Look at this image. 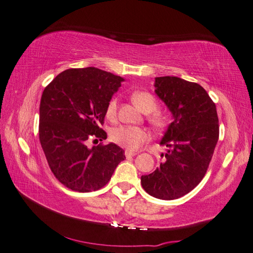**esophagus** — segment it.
Returning a JSON list of instances; mask_svg holds the SVG:
<instances>
[{
  "label": "esophagus",
  "mask_w": 253,
  "mask_h": 253,
  "mask_svg": "<svg viewBox=\"0 0 253 253\" xmlns=\"http://www.w3.org/2000/svg\"><path fill=\"white\" fill-rule=\"evenodd\" d=\"M125 155H126V158H131V157H135V155H136V152L128 151V150H126V151H125Z\"/></svg>",
  "instance_id": "1"
}]
</instances>
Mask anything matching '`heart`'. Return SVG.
Returning <instances> with one entry per match:
<instances>
[{"label": "heart", "instance_id": "b5f03b06", "mask_svg": "<svg viewBox=\"0 0 253 253\" xmlns=\"http://www.w3.org/2000/svg\"><path fill=\"white\" fill-rule=\"evenodd\" d=\"M131 100L139 109L146 113L149 123L157 130H163L169 125L168 117L158 112V101L147 91H135ZM117 112V99L113 98L106 105L105 114L109 120H114ZM149 139L148 131L142 127L120 126L111 131V140L128 151H136L143 142Z\"/></svg>", "mask_w": 253, "mask_h": 253}]
</instances>
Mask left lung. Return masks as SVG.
<instances>
[{
    "instance_id": "1",
    "label": "left lung",
    "mask_w": 253,
    "mask_h": 253,
    "mask_svg": "<svg viewBox=\"0 0 253 253\" xmlns=\"http://www.w3.org/2000/svg\"><path fill=\"white\" fill-rule=\"evenodd\" d=\"M155 93L168 105L174 121L161 144L169 150L153 173L141 176L150 196L173 200L187 195L206 175L218 140L215 103L197 83L173 76L155 78Z\"/></svg>"
}]
</instances>
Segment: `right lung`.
<instances>
[{"instance_id":"obj_1","label":"right lung","mask_w":253,"mask_h":253,"mask_svg":"<svg viewBox=\"0 0 253 253\" xmlns=\"http://www.w3.org/2000/svg\"><path fill=\"white\" fill-rule=\"evenodd\" d=\"M123 78L95 67L71 68L58 74L43 90L39 139L51 171L68 189H101L126 159L115 143L88 148L104 140L106 105Z\"/></svg>"}]
</instances>
